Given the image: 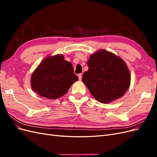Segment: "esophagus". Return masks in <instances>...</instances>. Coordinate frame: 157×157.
Instances as JSON below:
<instances>
[{
	"instance_id": "34e87169",
	"label": "esophagus",
	"mask_w": 157,
	"mask_h": 157,
	"mask_svg": "<svg viewBox=\"0 0 157 157\" xmlns=\"http://www.w3.org/2000/svg\"><path fill=\"white\" fill-rule=\"evenodd\" d=\"M78 79H79L80 80H81V79H82V74H78Z\"/></svg>"
}]
</instances>
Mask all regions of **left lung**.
Instances as JSON below:
<instances>
[{
	"label": "left lung",
	"instance_id": "8db88e82",
	"mask_svg": "<svg viewBox=\"0 0 157 157\" xmlns=\"http://www.w3.org/2000/svg\"><path fill=\"white\" fill-rule=\"evenodd\" d=\"M88 70L82 82L93 97L102 103H109L121 98L130 86L131 75L126 63L120 57L105 50L90 56Z\"/></svg>",
	"mask_w": 157,
	"mask_h": 157
}]
</instances>
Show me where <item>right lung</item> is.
<instances>
[{"mask_svg":"<svg viewBox=\"0 0 157 157\" xmlns=\"http://www.w3.org/2000/svg\"><path fill=\"white\" fill-rule=\"evenodd\" d=\"M78 80L72 63L57 54L46 57L38 65L31 75V86L39 96L54 99L63 96Z\"/></svg>","mask_w":157,"mask_h":157,"instance_id":"add662e5","label":"right lung"}]
</instances>
